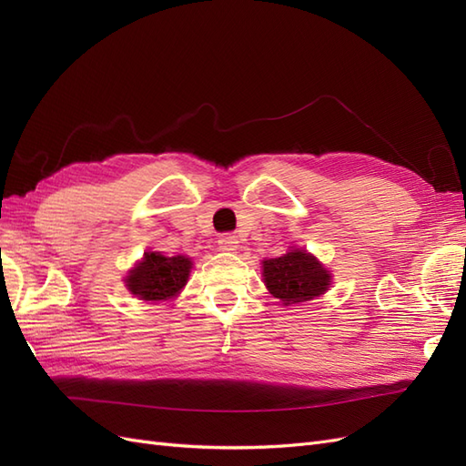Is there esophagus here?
Returning a JSON list of instances; mask_svg holds the SVG:
<instances>
[{"label":"esophagus","instance_id":"esophagus-1","mask_svg":"<svg viewBox=\"0 0 466 466\" xmlns=\"http://www.w3.org/2000/svg\"><path fill=\"white\" fill-rule=\"evenodd\" d=\"M218 245H219L221 250H237L238 238H237L235 235H231V233H223V235H219V238H218Z\"/></svg>","mask_w":466,"mask_h":466}]
</instances>
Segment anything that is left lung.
I'll return each instance as SVG.
<instances>
[{
  "label": "left lung",
  "instance_id": "1",
  "mask_svg": "<svg viewBox=\"0 0 466 466\" xmlns=\"http://www.w3.org/2000/svg\"><path fill=\"white\" fill-rule=\"evenodd\" d=\"M262 268L266 288L284 305L311 301L330 286V274L301 248H293L279 258L264 260Z\"/></svg>",
  "mask_w": 466,
  "mask_h": 466
}]
</instances>
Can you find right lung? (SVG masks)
<instances>
[{
    "label": "right lung",
    "instance_id": "1",
    "mask_svg": "<svg viewBox=\"0 0 466 466\" xmlns=\"http://www.w3.org/2000/svg\"><path fill=\"white\" fill-rule=\"evenodd\" d=\"M192 262L187 257H163L147 252L130 276L126 278L128 289L146 301L171 299L185 288Z\"/></svg>",
    "mask_w": 466,
    "mask_h": 466
}]
</instances>
